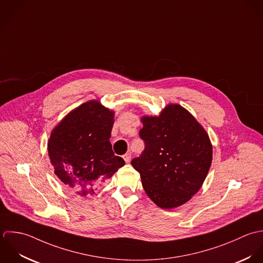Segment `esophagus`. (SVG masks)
<instances>
[{
    "mask_svg": "<svg viewBox=\"0 0 263 263\" xmlns=\"http://www.w3.org/2000/svg\"><path fill=\"white\" fill-rule=\"evenodd\" d=\"M123 159H124V161H125L126 163H128V162L130 161V159H132V154H130V153L124 154V155H123Z\"/></svg>",
    "mask_w": 263,
    "mask_h": 263,
    "instance_id": "1",
    "label": "esophagus"
}]
</instances>
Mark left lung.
<instances>
[{"mask_svg":"<svg viewBox=\"0 0 263 263\" xmlns=\"http://www.w3.org/2000/svg\"><path fill=\"white\" fill-rule=\"evenodd\" d=\"M142 122L140 138L145 149L132 165L157 206L178 207L200 190L209 172L212 145L208 134L177 104L166 106L159 116H144Z\"/></svg>","mask_w":263,"mask_h":263,"instance_id":"1","label":"left lung"}]
</instances>
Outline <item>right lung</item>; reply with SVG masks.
<instances>
[{
    "instance_id": "right-lung-1",
    "label": "right lung",
    "mask_w": 263,
    "mask_h": 263,
    "mask_svg": "<svg viewBox=\"0 0 263 263\" xmlns=\"http://www.w3.org/2000/svg\"><path fill=\"white\" fill-rule=\"evenodd\" d=\"M114 112L92 100L68 113L53 129L48 152L63 184L86 197L124 165L110 143Z\"/></svg>"
}]
</instances>
